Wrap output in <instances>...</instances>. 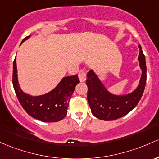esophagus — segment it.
Masks as SVG:
<instances>
[{"label": "esophagus", "mask_w": 159, "mask_h": 159, "mask_svg": "<svg viewBox=\"0 0 159 159\" xmlns=\"http://www.w3.org/2000/svg\"><path fill=\"white\" fill-rule=\"evenodd\" d=\"M78 76H79V79L80 80V82H85V80H86V73H85L83 70H81L80 71Z\"/></svg>", "instance_id": "esophagus-1"}]
</instances>
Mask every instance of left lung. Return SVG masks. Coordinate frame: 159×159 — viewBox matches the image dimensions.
<instances>
[{"mask_svg":"<svg viewBox=\"0 0 159 159\" xmlns=\"http://www.w3.org/2000/svg\"><path fill=\"white\" fill-rule=\"evenodd\" d=\"M138 47L140 49L138 61L142 75L138 87L131 93L125 95L110 93L93 70H91L87 74L85 81L88 86L87 99L92 113L98 119L110 121L121 118L131 112L140 101L147 83V66L141 46L139 45Z\"/></svg>","mask_w":159,"mask_h":159,"instance_id":"left-lung-1","label":"left lung"}]
</instances>
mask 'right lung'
I'll use <instances>...</instances> for the list:
<instances>
[{"instance_id":"right-lung-1","label":"right lung","mask_w":159,"mask_h":159,"mask_svg":"<svg viewBox=\"0 0 159 159\" xmlns=\"http://www.w3.org/2000/svg\"><path fill=\"white\" fill-rule=\"evenodd\" d=\"M29 36L22 41L28 40ZM80 83L77 75L66 76L49 93L40 96H31L22 92L17 78L16 60L12 67V85L19 103L27 113L33 118L44 122H56L65 117L67 113L69 101L75 87Z\"/></svg>"}]
</instances>
